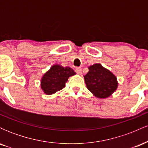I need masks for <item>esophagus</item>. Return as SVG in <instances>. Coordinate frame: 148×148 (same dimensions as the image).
Segmentation results:
<instances>
[{
  "instance_id": "1",
  "label": "esophagus",
  "mask_w": 148,
  "mask_h": 148,
  "mask_svg": "<svg viewBox=\"0 0 148 148\" xmlns=\"http://www.w3.org/2000/svg\"><path fill=\"white\" fill-rule=\"evenodd\" d=\"M76 72L78 74H80V75H81V74H82V69H81V67H77V68L76 69Z\"/></svg>"
}]
</instances>
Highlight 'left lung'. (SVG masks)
<instances>
[{"instance_id":"8db88e82","label":"left lung","mask_w":148,"mask_h":148,"mask_svg":"<svg viewBox=\"0 0 148 148\" xmlns=\"http://www.w3.org/2000/svg\"><path fill=\"white\" fill-rule=\"evenodd\" d=\"M88 72L84 76L86 87L99 99L110 97L118 88L117 78L111 71L101 64L95 63L88 67Z\"/></svg>"}]
</instances>
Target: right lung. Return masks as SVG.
Here are the masks:
<instances>
[{"label": "right lung", "instance_id": "1", "mask_svg": "<svg viewBox=\"0 0 148 148\" xmlns=\"http://www.w3.org/2000/svg\"><path fill=\"white\" fill-rule=\"evenodd\" d=\"M76 72L69 67L53 64L44 74L41 79V88L46 95H53L65 86L69 77L75 75Z\"/></svg>", "mask_w": 148, "mask_h": 148}]
</instances>
